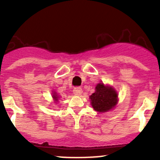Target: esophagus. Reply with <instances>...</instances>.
<instances>
[{"mask_svg":"<svg viewBox=\"0 0 160 160\" xmlns=\"http://www.w3.org/2000/svg\"><path fill=\"white\" fill-rule=\"evenodd\" d=\"M82 93H83V90H82L81 88L77 87V88H75L73 89V93L75 95H77V96H80V95L82 94Z\"/></svg>","mask_w":160,"mask_h":160,"instance_id":"34e87169","label":"esophagus"}]
</instances>
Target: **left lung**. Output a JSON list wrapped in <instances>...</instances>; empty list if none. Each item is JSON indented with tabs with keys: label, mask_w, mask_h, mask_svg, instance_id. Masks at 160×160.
I'll return each instance as SVG.
<instances>
[{
	"label": "left lung",
	"mask_w": 160,
	"mask_h": 160,
	"mask_svg": "<svg viewBox=\"0 0 160 160\" xmlns=\"http://www.w3.org/2000/svg\"><path fill=\"white\" fill-rule=\"evenodd\" d=\"M91 105L96 111L100 113L108 112L112 110L118 104V93L112 87L98 83L95 92L90 96Z\"/></svg>",
	"instance_id": "8db88e82"
}]
</instances>
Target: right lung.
I'll list each match as a JSON object with an SVG mask.
<instances>
[{"mask_svg":"<svg viewBox=\"0 0 160 160\" xmlns=\"http://www.w3.org/2000/svg\"><path fill=\"white\" fill-rule=\"evenodd\" d=\"M52 98H53V100L56 101V102H57L58 100H59V97L58 96L57 93H56V92L52 91Z\"/></svg>","mask_w":160,"mask_h":160,"instance_id":"obj_1","label":"right lung"}]
</instances>
